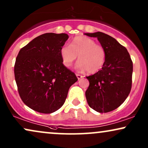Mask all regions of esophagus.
I'll list each match as a JSON object with an SVG mask.
<instances>
[{"instance_id": "obj_1", "label": "esophagus", "mask_w": 148, "mask_h": 148, "mask_svg": "<svg viewBox=\"0 0 148 148\" xmlns=\"http://www.w3.org/2000/svg\"><path fill=\"white\" fill-rule=\"evenodd\" d=\"M76 77H77V78H78V80H79V79H80V78H83V76H82V75H80V74H76Z\"/></svg>"}]
</instances>
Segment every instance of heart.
<instances>
[{
    "label": "heart",
    "instance_id": "1",
    "mask_svg": "<svg viewBox=\"0 0 148 148\" xmlns=\"http://www.w3.org/2000/svg\"><path fill=\"white\" fill-rule=\"evenodd\" d=\"M60 56L66 68L72 66L78 56L79 62L76 68L87 70L89 74H95L103 68L106 52L103 46L96 44L92 39L82 35L74 37L70 46L63 45L60 49Z\"/></svg>",
    "mask_w": 148,
    "mask_h": 148
}]
</instances>
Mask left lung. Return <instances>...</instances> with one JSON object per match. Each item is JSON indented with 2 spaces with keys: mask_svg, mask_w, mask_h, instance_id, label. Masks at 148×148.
<instances>
[{
  "mask_svg": "<svg viewBox=\"0 0 148 148\" xmlns=\"http://www.w3.org/2000/svg\"><path fill=\"white\" fill-rule=\"evenodd\" d=\"M85 35L96 37L106 52L103 68L87 76L89 81L85 92L87 103L97 112L108 113L118 108L130 92L132 61L126 48L110 35L102 32Z\"/></svg>",
  "mask_w": 148,
  "mask_h": 148,
  "instance_id": "1",
  "label": "left lung"
}]
</instances>
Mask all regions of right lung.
<instances>
[{
  "label": "right lung",
  "instance_id": "right-lung-1",
  "mask_svg": "<svg viewBox=\"0 0 148 148\" xmlns=\"http://www.w3.org/2000/svg\"><path fill=\"white\" fill-rule=\"evenodd\" d=\"M69 36L47 33L20 49L14 65L15 79L23 102L31 109L51 113L63 105L69 89L78 80L64 66L60 49Z\"/></svg>",
  "mask_w": 148,
  "mask_h": 148
}]
</instances>
